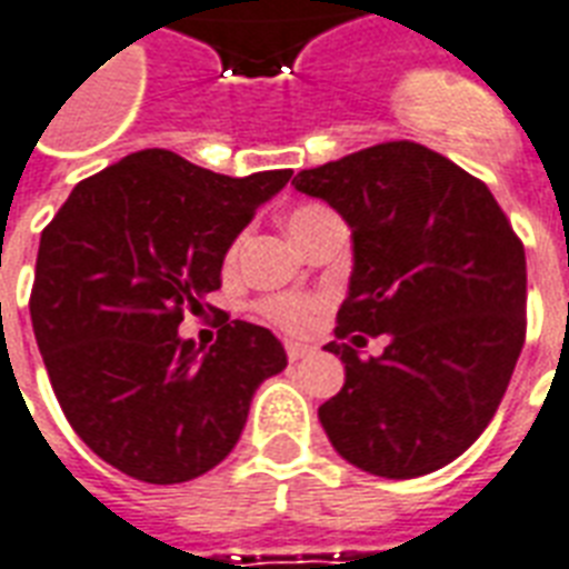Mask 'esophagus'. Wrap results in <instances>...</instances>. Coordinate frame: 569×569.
Listing matches in <instances>:
<instances>
[{
  "instance_id": "esophagus-1",
  "label": "esophagus",
  "mask_w": 569,
  "mask_h": 569,
  "mask_svg": "<svg viewBox=\"0 0 569 569\" xmlns=\"http://www.w3.org/2000/svg\"><path fill=\"white\" fill-rule=\"evenodd\" d=\"M284 349H288L290 361H299V358H306L308 352H311V347H308V343H299V340H288Z\"/></svg>"
}]
</instances>
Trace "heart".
<instances>
[{"label": "heart", "instance_id": "b5f03b06", "mask_svg": "<svg viewBox=\"0 0 569 569\" xmlns=\"http://www.w3.org/2000/svg\"><path fill=\"white\" fill-rule=\"evenodd\" d=\"M326 213H329V208H322V206L293 208V211H290V217H288L290 234L297 238V234H302V231H306L311 222H317L320 217H326ZM238 247H240V243H234V247L229 249V258L238 256ZM311 311H313V299L297 297V293H279V297H267L261 302L263 317L276 322V326H281V329H288V331L306 329L308 320H311Z\"/></svg>", "mask_w": 569, "mask_h": 569}]
</instances>
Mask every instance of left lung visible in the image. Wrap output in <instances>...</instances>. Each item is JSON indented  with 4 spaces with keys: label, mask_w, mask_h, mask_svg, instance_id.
Wrapping results in <instances>:
<instances>
[{
    "label": "left lung",
    "mask_w": 569,
    "mask_h": 569,
    "mask_svg": "<svg viewBox=\"0 0 569 569\" xmlns=\"http://www.w3.org/2000/svg\"><path fill=\"white\" fill-rule=\"evenodd\" d=\"M352 229V276L326 343L347 367L320 406L331 447L381 479L456 461L488 429L526 340V252L488 184L393 140L297 172ZM385 333L381 357L340 345Z\"/></svg>",
    "instance_id": "8db88e82"
}]
</instances>
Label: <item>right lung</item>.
<instances>
[{"label":"right lung","instance_id":"obj_1","mask_svg":"<svg viewBox=\"0 0 569 569\" xmlns=\"http://www.w3.org/2000/svg\"><path fill=\"white\" fill-rule=\"evenodd\" d=\"M293 170L231 179L143 149L79 181L40 234L31 326L67 420L102 461L149 485L217 467L258 385L288 367L270 329L231 320L179 338L220 288L226 252Z\"/></svg>","mask_w":569,"mask_h":569}]
</instances>
